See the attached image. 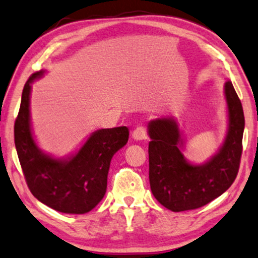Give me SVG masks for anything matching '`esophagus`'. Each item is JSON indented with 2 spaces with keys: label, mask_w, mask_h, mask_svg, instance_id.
Wrapping results in <instances>:
<instances>
[{
  "label": "esophagus",
  "mask_w": 258,
  "mask_h": 258,
  "mask_svg": "<svg viewBox=\"0 0 258 258\" xmlns=\"http://www.w3.org/2000/svg\"><path fill=\"white\" fill-rule=\"evenodd\" d=\"M147 137H148L147 129H146V126H143V125L137 126V128L133 132V139L134 140L141 141V140H146Z\"/></svg>",
  "instance_id": "1"
}]
</instances>
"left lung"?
<instances>
[{"instance_id": "1", "label": "left lung", "mask_w": 258, "mask_h": 258, "mask_svg": "<svg viewBox=\"0 0 258 258\" xmlns=\"http://www.w3.org/2000/svg\"><path fill=\"white\" fill-rule=\"evenodd\" d=\"M229 129L220 151L203 165L184 160L178 125L171 118L149 123V181L158 202L171 211L206 206L230 188L238 174L242 156L244 114L230 81L225 83Z\"/></svg>"}]
</instances>
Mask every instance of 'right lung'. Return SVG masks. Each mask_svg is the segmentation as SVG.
<instances>
[{
  "label": "right lung",
  "mask_w": 258,
  "mask_h": 258,
  "mask_svg": "<svg viewBox=\"0 0 258 258\" xmlns=\"http://www.w3.org/2000/svg\"><path fill=\"white\" fill-rule=\"evenodd\" d=\"M42 74H33L24 84L14 125V140L24 178L30 192L51 209L64 214L89 213L103 199L110 161L128 142L129 129L117 126L97 130L68 161L42 154L31 135L29 119L30 83Z\"/></svg>",
  "instance_id": "add662e5"
}]
</instances>
